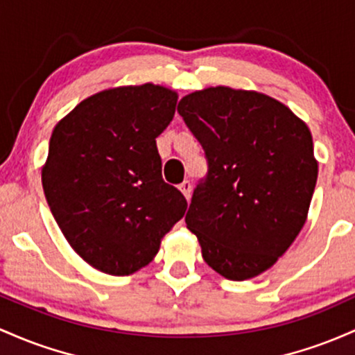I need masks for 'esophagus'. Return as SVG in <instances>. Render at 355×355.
<instances>
[{"label":"esophagus","mask_w":355,"mask_h":355,"mask_svg":"<svg viewBox=\"0 0 355 355\" xmlns=\"http://www.w3.org/2000/svg\"><path fill=\"white\" fill-rule=\"evenodd\" d=\"M179 189H181V193L184 194L186 199H189L191 198V191H193V184H191L189 181H184V182H181V184H179Z\"/></svg>","instance_id":"esophagus-1"}]
</instances>
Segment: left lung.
Wrapping results in <instances>:
<instances>
[{
	"label": "left lung",
	"mask_w": 355,
	"mask_h": 355,
	"mask_svg": "<svg viewBox=\"0 0 355 355\" xmlns=\"http://www.w3.org/2000/svg\"><path fill=\"white\" fill-rule=\"evenodd\" d=\"M178 112L208 159L186 213L202 258L234 282L266 272L309 214L318 176L309 125L270 95L223 85L184 95Z\"/></svg>",
	"instance_id": "1"
}]
</instances>
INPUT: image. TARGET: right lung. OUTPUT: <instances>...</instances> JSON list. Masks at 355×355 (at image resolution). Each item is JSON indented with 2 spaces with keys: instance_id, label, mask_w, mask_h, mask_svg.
I'll return each mask as SVG.
<instances>
[{
  "instance_id": "1",
  "label": "right lung",
  "mask_w": 355,
  "mask_h": 355,
  "mask_svg": "<svg viewBox=\"0 0 355 355\" xmlns=\"http://www.w3.org/2000/svg\"><path fill=\"white\" fill-rule=\"evenodd\" d=\"M178 92L154 83L90 95L55 125L42 184L78 257L114 277L154 260L188 208L162 179L156 137L173 121Z\"/></svg>"
}]
</instances>
